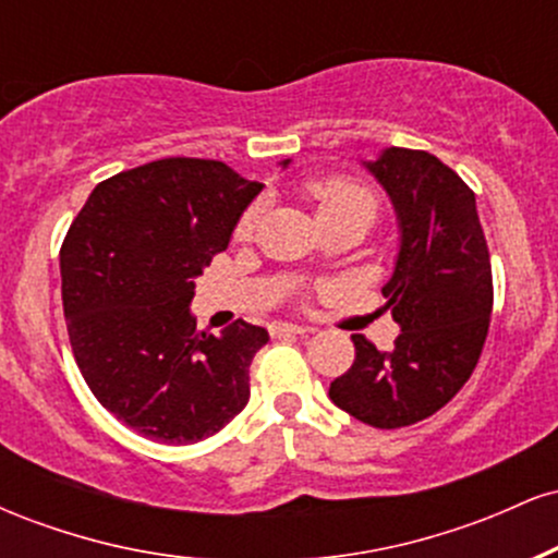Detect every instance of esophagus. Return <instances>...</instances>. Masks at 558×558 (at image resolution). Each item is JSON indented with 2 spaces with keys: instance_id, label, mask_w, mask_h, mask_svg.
<instances>
[{
  "instance_id": "esophagus-1",
  "label": "esophagus",
  "mask_w": 558,
  "mask_h": 558,
  "mask_svg": "<svg viewBox=\"0 0 558 558\" xmlns=\"http://www.w3.org/2000/svg\"><path fill=\"white\" fill-rule=\"evenodd\" d=\"M310 328H304V325H291V323H280L272 328V336L280 338V336H304V332Z\"/></svg>"
}]
</instances>
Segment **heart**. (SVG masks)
<instances>
[{
  "label": "heart",
  "mask_w": 558,
  "mask_h": 558,
  "mask_svg": "<svg viewBox=\"0 0 558 558\" xmlns=\"http://www.w3.org/2000/svg\"><path fill=\"white\" fill-rule=\"evenodd\" d=\"M306 194L312 196L317 207V217L325 228L338 226V222L362 220L373 222L377 215V198L367 185L351 181L345 175H328L306 183ZM262 215V202H254L235 222V239H248L257 228Z\"/></svg>",
  "instance_id": "b5f03b06"
}]
</instances>
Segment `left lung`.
<instances>
[{"instance_id": "1", "label": "left lung", "mask_w": 558, "mask_h": 558, "mask_svg": "<svg viewBox=\"0 0 558 558\" xmlns=\"http://www.w3.org/2000/svg\"><path fill=\"white\" fill-rule=\"evenodd\" d=\"M364 165L399 217L383 296L401 332L390 351L351 336L354 364L330 383V399L364 425L396 430L433 417L477 367L493 312L490 254L475 191L438 157L390 146Z\"/></svg>"}]
</instances>
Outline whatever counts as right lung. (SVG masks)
<instances>
[{
  "label": "right lung",
  "mask_w": 558,
  "mask_h": 558,
  "mask_svg": "<svg viewBox=\"0 0 558 558\" xmlns=\"http://www.w3.org/2000/svg\"><path fill=\"white\" fill-rule=\"evenodd\" d=\"M259 191L217 159H157L96 185L62 241V310L83 380L144 438L196 444L246 407L248 367L270 336L243 319L209 336L189 304Z\"/></svg>",
  "instance_id": "1"
}]
</instances>
